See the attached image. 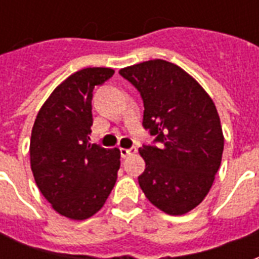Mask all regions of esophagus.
<instances>
[{"label": "esophagus", "mask_w": 259, "mask_h": 259, "mask_svg": "<svg viewBox=\"0 0 259 259\" xmlns=\"http://www.w3.org/2000/svg\"><path fill=\"white\" fill-rule=\"evenodd\" d=\"M137 152V148L136 147H130V148H120V155L123 158L129 157L132 154H136Z\"/></svg>", "instance_id": "obj_1"}]
</instances>
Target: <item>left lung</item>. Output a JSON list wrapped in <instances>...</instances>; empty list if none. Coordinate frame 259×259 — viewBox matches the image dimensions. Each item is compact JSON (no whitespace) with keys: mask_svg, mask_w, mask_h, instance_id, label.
Wrapping results in <instances>:
<instances>
[{"mask_svg":"<svg viewBox=\"0 0 259 259\" xmlns=\"http://www.w3.org/2000/svg\"><path fill=\"white\" fill-rule=\"evenodd\" d=\"M140 93L143 126L161 146L139 150L146 169L139 185L169 215H183L205 198L221 166L223 133L206 91L178 65L152 59L119 70Z\"/></svg>","mask_w":259,"mask_h":259,"instance_id":"8db88e82","label":"left lung"}]
</instances>
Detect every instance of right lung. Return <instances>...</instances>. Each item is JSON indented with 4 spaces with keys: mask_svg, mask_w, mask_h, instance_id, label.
Returning <instances> with one entry per match:
<instances>
[{
    "mask_svg": "<svg viewBox=\"0 0 259 259\" xmlns=\"http://www.w3.org/2000/svg\"><path fill=\"white\" fill-rule=\"evenodd\" d=\"M111 68H85L51 93L31 129L30 166L37 187L62 217H93L111 194L120 166L118 148L90 143L94 85L112 77Z\"/></svg>",
    "mask_w": 259,
    "mask_h": 259,
    "instance_id": "right-lung-1",
    "label": "right lung"
}]
</instances>
